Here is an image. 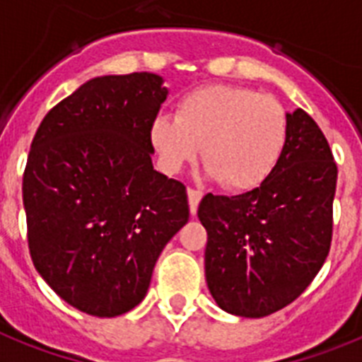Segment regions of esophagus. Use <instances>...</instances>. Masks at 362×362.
<instances>
[{
	"label": "esophagus",
	"mask_w": 362,
	"mask_h": 362,
	"mask_svg": "<svg viewBox=\"0 0 362 362\" xmlns=\"http://www.w3.org/2000/svg\"><path fill=\"white\" fill-rule=\"evenodd\" d=\"M203 194L199 190H194V188H188V205H190V214L198 213V205L202 202Z\"/></svg>",
	"instance_id": "esophagus-1"
}]
</instances>
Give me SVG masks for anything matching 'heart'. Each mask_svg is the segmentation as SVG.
Segmentation results:
<instances>
[{"instance_id": "obj_1", "label": "heart", "mask_w": 362, "mask_h": 362, "mask_svg": "<svg viewBox=\"0 0 362 362\" xmlns=\"http://www.w3.org/2000/svg\"><path fill=\"white\" fill-rule=\"evenodd\" d=\"M149 136L164 172L179 174L198 159L203 146L209 177L233 192H247L276 170L288 139V118L270 95L211 85L185 94L175 118H155Z\"/></svg>"}]
</instances>
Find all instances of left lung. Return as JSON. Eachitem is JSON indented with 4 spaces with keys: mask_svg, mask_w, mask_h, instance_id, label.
<instances>
[{
    "mask_svg": "<svg viewBox=\"0 0 362 362\" xmlns=\"http://www.w3.org/2000/svg\"><path fill=\"white\" fill-rule=\"evenodd\" d=\"M288 118L285 151L270 177L238 196L207 194L205 277L226 313L261 318L305 291L329 253L337 164L305 110Z\"/></svg>",
    "mask_w": 362,
    "mask_h": 362,
    "instance_id": "8db88e82",
    "label": "left lung"
}]
</instances>
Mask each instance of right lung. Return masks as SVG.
Returning <instances> with one entry per match:
<instances>
[{"mask_svg":"<svg viewBox=\"0 0 362 362\" xmlns=\"http://www.w3.org/2000/svg\"><path fill=\"white\" fill-rule=\"evenodd\" d=\"M166 95L157 74L94 77L33 139L22 187L29 252L81 313L112 318L139 305L160 252L188 222L185 185L151 163L149 131Z\"/></svg>","mask_w":362,"mask_h":362,"instance_id":"obj_1","label":"right lung"}]
</instances>
